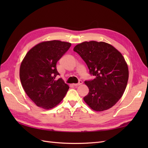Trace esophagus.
I'll return each mask as SVG.
<instances>
[{"instance_id": "obj_1", "label": "esophagus", "mask_w": 148, "mask_h": 148, "mask_svg": "<svg viewBox=\"0 0 148 148\" xmlns=\"http://www.w3.org/2000/svg\"><path fill=\"white\" fill-rule=\"evenodd\" d=\"M83 83V82L82 81V80H79V82L78 83H75V84H73V85L74 86H79V85H80V84H82Z\"/></svg>"}]
</instances>
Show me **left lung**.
I'll return each instance as SVG.
<instances>
[{"mask_svg": "<svg viewBox=\"0 0 148 148\" xmlns=\"http://www.w3.org/2000/svg\"><path fill=\"white\" fill-rule=\"evenodd\" d=\"M73 51L95 77L84 82L89 92L84 101L96 111L110 108L122 96L128 83V69L122 53L109 44L94 41L79 44Z\"/></svg>", "mask_w": 148, "mask_h": 148, "instance_id": "obj_1", "label": "left lung"}]
</instances>
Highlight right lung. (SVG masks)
<instances>
[{
	"instance_id": "1",
	"label": "right lung",
	"mask_w": 148,
	"mask_h": 148,
	"mask_svg": "<svg viewBox=\"0 0 148 148\" xmlns=\"http://www.w3.org/2000/svg\"><path fill=\"white\" fill-rule=\"evenodd\" d=\"M71 43L60 41L42 42L30 49L22 61L20 81L26 95L37 106L50 109L62 101L69 86L56 68L57 62L69 50Z\"/></svg>"
}]
</instances>
